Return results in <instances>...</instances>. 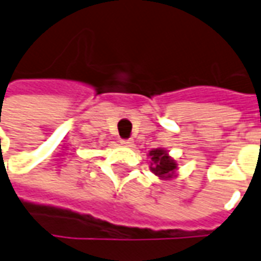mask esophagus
<instances>
[{
    "instance_id": "1",
    "label": "esophagus",
    "mask_w": 261,
    "mask_h": 261,
    "mask_svg": "<svg viewBox=\"0 0 261 261\" xmlns=\"http://www.w3.org/2000/svg\"><path fill=\"white\" fill-rule=\"evenodd\" d=\"M121 144L125 147H132L133 146V140L132 139H122L121 140Z\"/></svg>"
}]
</instances>
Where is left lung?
Returning <instances> with one entry per match:
<instances>
[{"mask_svg":"<svg viewBox=\"0 0 261 261\" xmlns=\"http://www.w3.org/2000/svg\"><path fill=\"white\" fill-rule=\"evenodd\" d=\"M150 156H151L152 164L150 166V169L155 176H160L162 179H170L173 173H175L177 164L175 160H172L166 150L162 148H154L150 151Z\"/></svg>","mask_w":261,"mask_h":261,"instance_id":"8db88e82","label":"left lung"}]
</instances>
